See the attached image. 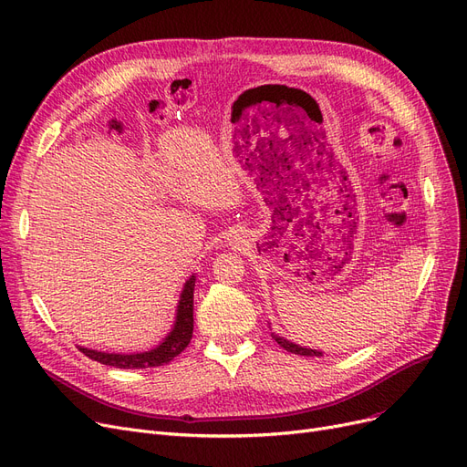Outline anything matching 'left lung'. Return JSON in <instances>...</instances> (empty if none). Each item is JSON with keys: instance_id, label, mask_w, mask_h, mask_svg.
Returning a JSON list of instances; mask_svg holds the SVG:
<instances>
[{"instance_id": "1", "label": "left lung", "mask_w": 467, "mask_h": 467, "mask_svg": "<svg viewBox=\"0 0 467 467\" xmlns=\"http://www.w3.org/2000/svg\"><path fill=\"white\" fill-rule=\"evenodd\" d=\"M275 339H276V343L280 348H284L286 351H290V353H296V355H303V357H322V353L320 351H315V349H306V348H299V346H296V343H292V341H288V339H284V337H278V336H273Z\"/></svg>"}]
</instances>
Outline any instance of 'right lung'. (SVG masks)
I'll return each mask as SVG.
<instances>
[{
  "label": "right lung",
  "instance_id": "add662e5",
  "mask_svg": "<svg viewBox=\"0 0 467 467\" xmlns=\"http://www.w3.org/2000/svg\"><path fill=\"white\" fill-rule=\"evenodd\" d=\"M194 280H196V276H191L187 280L183 294H181V299H179V306H177L175 327L170 332V336L161 341L156 349L147 351V353H137V355L100 353V351H93V349H86V348H79V351H82L86 357H89L91 360H97L100 364H107V367H116V368H152V367H161V364H168L179 353H183L192 339Z\"/></svg>",
  "mask_w": 467,
  "mask_h": 467
}]
</instances>
